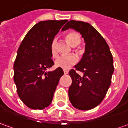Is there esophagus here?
<instances>
[{
  "instance_id": "obj_1",
  "label": "esophagus",
  "mask_w": 128,
  "mask_h": 128,
  "mask_svg": "<svg viewBox=\"0 0 128 128\" xmlns=\"http://www.w3.org/2000/svg\"><path fill=\"white\" fill-rule=\"evenodd\" d=\"M64 74H68V70L64 69Z\"/></svg>"
}]
</instances>
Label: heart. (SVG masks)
<instances>
[{"label": "heart", "mask_w": 128, "mask_h": 128, "mask_svg": "<svg viewBox=\"0 0 128 128\" xmlns=\"http://www.w3.org/2000/svg\"><path fill=\"white\" fill-rule=\"evenodd\" d=\"M66 39L70 44L72 46H76L80 44V36L76 32H70L66 36ZM50 53L53 57H56L58 52L56 50V41L54 40L50 44ZM78 58L74 54H69L67 56H59L55 60L56 67L63 69H68L70 67L77 63Z\"/></svg>", "instance_id": "1"}]
</instances>
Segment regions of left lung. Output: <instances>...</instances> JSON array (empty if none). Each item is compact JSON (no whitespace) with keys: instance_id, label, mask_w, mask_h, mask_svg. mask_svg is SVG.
<instances>
[{"instance_id":"1","label":"left lung","mask_w":128,"mask_h":128,"mask_svg":"<svg viewBox=\"0 0 128 128\" xmlns=\"http://www.w3.org/2000/svg\"><path fill=\"white\" fill-rule=\"evenodd\" d=\"M69 28L80 32L86 42L83 58L75 69L69 71L72 79L69 100L75 108L88 110L103 101L110 87L114 72L112 56L104 38L89 23L70 20L62 31ZM77 70L83 72V76Z\"/></svg>"}]
</instances>
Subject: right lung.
Returning a JSON list of instances; mask_svg holds the SVG:
<instances>
[{"mask_svg":"<svg viewBox=\"0 0 128 128\" xmlns=\"http://www.w3.org/2000/svg\"><path fill=\"white\" fill-rule=\"evenodd\" d=\"M67 20L41 21L26 34L18 48L14 64V80L20 99L27 107L42 110L48 107L64 71L54 64L50 44Z\"/></svg>","mask_w":128,"mask_h":128,"instance_id":"add662e5","label":"right lung"}]
</instances>
